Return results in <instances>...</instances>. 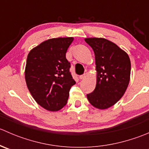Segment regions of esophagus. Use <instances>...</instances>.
Listing matches in <instances>:
<instances>
[{"label": "esophagus", "instance_id": "esophagus-1", "mask_svg": "<svg viewBox=\"0 0 149 149\" xmlns=\"http://www.w3.org/2000/svg\"><path fill=\"white\" fill-rule=\"evenodd\" d=\"M86 77V73H84V74H83V75H81V76H80V79H85V78Z\"/></svg>", "mask_w": 149, "mask_h": 149}]
</instances>
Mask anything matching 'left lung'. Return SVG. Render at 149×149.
<instances>
[{"label":"left lung","mask_w":149,"mask_h":149,"mask_svg":"<svg viewBox=\"0 0 149 149\" xmlns=\"http://www.w3.org/2000/svg\"><path fill=\"white\" fill-rule=\"evenodd\" d=\"M95 55L97 84L87 94L91 105L104 109L118 102L130 81V61L128 55L117 45L104 38H86Z\"/></svg>","instance_id":"1"}]
</instances>
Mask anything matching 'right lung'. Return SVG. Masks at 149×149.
I'll return each mask as SVG.
<instances>
[{
    "instance_id": "right-lung-1",
    "label": "right lung",
    "mask_w": 149,
    "mask_h": 149,
    "mask_svg": "<svg viewBox=\"0 0 149 149\" xmlns=\"http://www.w3.org/2000/svg\"><path fill=\"white\" fill-rule=\"evenodd\" d=\"M73 37L49 39L28 54L25 80L37 103L47 110L58 111L66 104L69 91L76 81L66 59Z\"/></svg>"
}]
</instances>
